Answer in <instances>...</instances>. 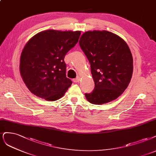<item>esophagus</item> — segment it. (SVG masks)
I'll return each mask as SVG.
<instances>
[{"instance_id":"34e87169","label":"esophagus","mask_w":156,"mask_h":156,"mask_svg":"<svg viewBox=\"0 0 156 156\" xmlns=\"http://www.w3.org/2000/svg\"><path fill=\"white\" fill-rule=\"evenodd\" d=\"M80 78L79 77H77V78L73 79V82L74 83H79L80 81Z\"/></svg>"}]
</instances>
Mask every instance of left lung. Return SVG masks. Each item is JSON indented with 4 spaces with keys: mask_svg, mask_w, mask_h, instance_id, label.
<instances>
[{
    "mask_svg": "<svg viewBox=\"0 0 156 156\" xmlns=\"http://www.w3.org/2000/svg\"><path fill=\"white\" fill-rule=\"evenodd\" d=\"M79 45L88 59L95 88L85 94L94 105L108 103L116 99L128 87L133 73V58L126 42L112 32L86 31Z\"/></svg>",
    "mask_w": 156,
    "mask_h": 156,
    "instance_id": "left-lung-1",
    "label": "left lung"
}]
</instances>
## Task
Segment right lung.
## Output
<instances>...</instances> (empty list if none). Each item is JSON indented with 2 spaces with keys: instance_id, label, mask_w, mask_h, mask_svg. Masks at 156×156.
I'll use <instances>...</instances> for the list:
<instances>
[{
  "instance_id": "obj_1",
  "label": "right lung",
  "mask_w": 156,
  "mask_h": 156,
  "mask_svg": "<svg viewBox=\"0 0 156 156\" xmlns=\"http://www.w3.org/2000/svg\"><path fill=\"white\" fill-rule=\"evenodd\" d=\"M80 31L48 30L28 41L20 58V73L30 92L46 101L59 99L72 84L64 58L77 43Z\"/></svg>"
}]
</instances>
